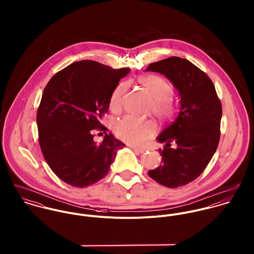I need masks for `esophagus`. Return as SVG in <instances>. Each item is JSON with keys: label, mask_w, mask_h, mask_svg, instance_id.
<instances>
[{"label": "esophagus", "mask_w": 254, "mask_h": 254, "mask_svg": "<svg viewBox=\"0 0 254 254\" xmlns=\"http://www.w3.org/2000/svg\"><path fill=\"white\" fill-rule=\"evenodd\" d=\"M131 148H132L134 151L139 152V153H144V152L146 151V149H145V148H143V147H138V146H131Z\"/></svg>", "instance_id": "obj_1"}]
</instances>
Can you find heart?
I'll use <instances>...</instances> for the list:
<instances>
[{"label":"heart","mask_w":254,"mask_h":254,"mask_svg":"<svg viewBox=\"0 0 254 254\" xmlns=\"http://www.w3.org/2000/svg\"><path fill=\"white\" fill-rule=\"evenodd\" d=\"M139 83L153 99L152 109L156 116L162 119H169L175 113V105L171 100L173 95L172 85L164 78L157 75H146L138 79ZM128 84L119 83L110 96V109L114 112H119L122 109V101L126 93ZM114 133L123 142L131 145L144 144L153 134V125L131 116H126L118 120L113 127Z\"/></svg>","instance_id":"heart-1"}]
</instances>
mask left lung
<instances>
[{
    "label": "left lung",
    "instance_id": "1",
    "mask_svg": "<svg viewBox=\"0 0 254 254\" xmlns=\"http://www.w3.org/2000/svg\"><path fill=\"white\" fill-rule=\"evenodd\" d=\"M145 71L164 75L180 97L177 118L156 138L164 144L159 149L162 163L148 175L168 188L185 186L203 172L217 149L221 103L210 78L188 60L168 58L150 64Z\"/></svg>",
    "mask_w": 254,
    "mask_h": 254
}]
</instances>
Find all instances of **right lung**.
<instances>
[{
	"label": "right lung",
	"instance_id": "1",
	"mask_svg": "<svg viewBox=\"0 0 254 254\" xmlns=\"http://www.w3.org/2000/svg\"><path fill=\"white\" fill-rule=\"evenodd\" d=\"M130 68L113 69L81 61L57 73L47 84L37 112L39 144L52 171L66 184L85 188L108 175L124 144L109 133L102 143L93 130H108L101 120L110 96Z\"/></svg>",
	"mask_w": 254,
	"mask_h": 254
}]
</instances>
